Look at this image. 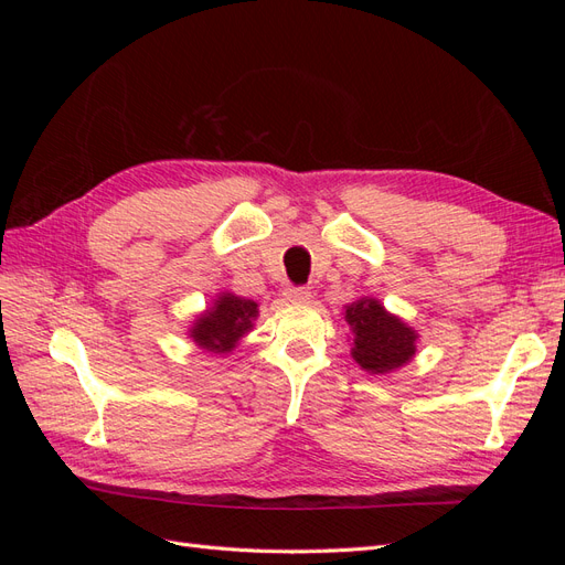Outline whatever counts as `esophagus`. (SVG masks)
Segmentation results:
<instances>
[{
    "label": "esophagus",
    "instance_id": "34e87169",
    "mask_svg": "<svg viewBox=\"0 0 565 565\" xmlns=\"http://www.w3.org/2000/svg\"><path fill=\"white\" fill-rule=\"evenodd\" d=\"M285 297L292 303H309L313 299V292H311V287H287Z\"/></svg>",
    "mask_w": 565,
    "mask_h": 565
}]
</instances>
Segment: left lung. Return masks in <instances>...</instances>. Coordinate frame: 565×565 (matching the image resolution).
Wrapping results in <instances>:
<instances>
[{"mask_svg":"<svg viewBox=\"0 0 565 565\" xmlns=\"http://www.w3.org/2000/svg\"><path fill=\"white\" fill-rule=\"evenodd\" d=\"M347 322L353 328V361L372 374H384L405 365L415 355V330L386 313L374 299H358L347 306Z\"/></svg>","mask_w":565,"mask_h":565,"instance_id":"1","label":"left lung"}]
</instances>
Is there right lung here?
<instances>
[{
  "label": "right lung",
  "instance_id": "obj_1",
  "mask_svg": "<svg viewBox=\"0 0 565 565\" xmlns=\"http://www.w3.org/2000/svg\"><path fill=\"white\" fill-rule=\"evenodd\" d=\"M259 313L256 303L245 297L221 295L214 309L202 313L191 330L195 344L212 353H226L235 349L237 339L252 330V320Z\"/></svg>",
  "mask_w": 565,
  "mask_h": 565
}]
</instances>
